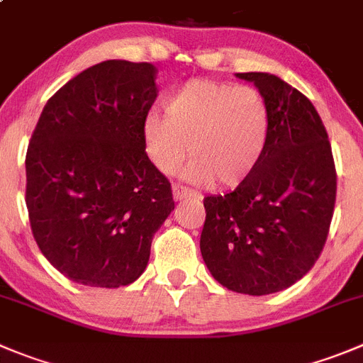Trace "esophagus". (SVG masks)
Masks as SVG:
<instances>
[{"label": "esophagus", "instance_id": "obj_1", "mask_svg": "<svg viewBox=\"0 0 363 363\" xmlns=\"http://www.w3.org/2000/svg\"><path fill=\"white\" fill-rule=\"evenodd\" d=\"M197 191H191V189L184 188V186H174V199L175 201H184V199H199Z\"/></svg>", "mask_w": 363, "mask_h": 363}]
</instances>
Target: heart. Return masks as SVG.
Masks as SVG:
<instances>
[{"label": "heart", "mask_w": 363, "mask_h": 363, "mask_svg": "<svg viewBox=\"0 0 363 363\" xmlns=\"http://www.w3.org/2000/svg\"><path fill=\"white\" fill-rule=\"evenodd\" d=\"M269 132V105L258 89L204 79L174 89L166 114L152 111L141 125L145 154L161 174H175L189 148L184 177L222 188H236L256 172Z\"/></svg>", "instance_id": "obj_1"}]
</instances>
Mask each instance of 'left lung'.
<instances>
[{"mask_svg": "<svg viewBox=\"0 0 363 363\" xmlns=\"http://www.w3.org/2000/svg\"><path fill=\"white\" fill-rule=\"evenodd\" d=\"M236 77L252 82L269 105V143L243 184L204 199L201 252L222 286L267 296L292 286L319 259L337 174L323 120L303 93L270 73Z\"/></svg>", "mask_w": 363, "mask_h": 363, "instance_id": "8db88e82", "label": "left lung"}]
</instances>
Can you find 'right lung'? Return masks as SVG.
Returning <instances> with one entry per match:
<instances>
[{
	"label": "right lung",
	"mask_w": 363,
	"mask_h": 363,
	"mask_svg": "<svg viewBox=\"0 0 363 363\" xmlns=\"http://www.w3.org/2000/svg\"><path fill=\"white\" fill-rule=\"evenodd\" d=\"M155 79L154 64L105 60L64 84L37 121L25 161L30 225L44 258L74 283H134L175 208L141 135Z\"/></svg>",
	"instance_id": "add662e5"
}]
</instances>
